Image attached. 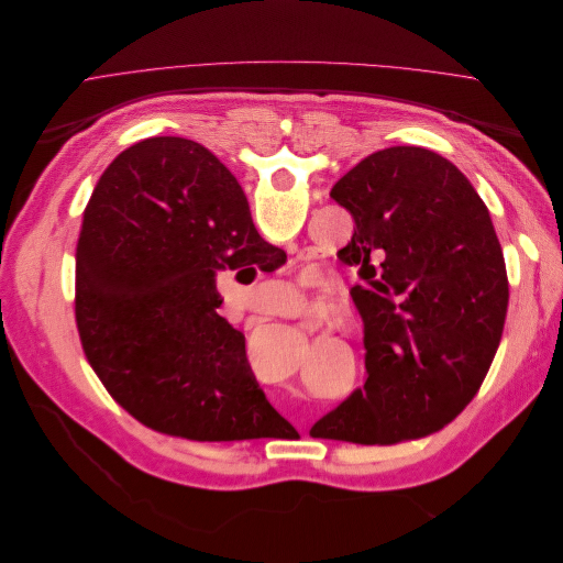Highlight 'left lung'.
Masks as SVG:
<instances>
[{"label": "left lung", "mask_w": 563, "mask_h": 563, "mask_svg": "<svg viewBox=\"0 0 563 563\" xmlns=\"http://www.w3.org/2000/svg\"><path fill=\"white\" fill-rule=\"evenodd\" d=\"M331 197L354 218L338 258L360 267L364 389L310 434L397 444L449 424L479 391L500 345L507 272L488 209L472 183L432 150L373 152Z\"/></svg>", "instance_id": "8db88e82"}]
</instances>
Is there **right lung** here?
<instances>
[{"instance_id": "add662e5", "label": "right lung", "mask_w": 563, "mask_h": 563, "mask_svg": "<svg viewBox=\"0 0 563 563\" xmlns=\"http://www.w3.org/2000/svg\"><path fill=\"white\" fill-rule=\"evenodd\" d=\"M284 261L207 147L164 135L124 150L84 211L75 282L81 347L112 399L195 441L288 428L253 376L244 333L218 314L216 288L220 269L249 277Z\"/></svg>"}]
</instances>
